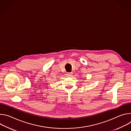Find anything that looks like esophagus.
<instances>
[{
  "instance_id": "1",
  "label": "esophagus",
  "mask_w": 131,
  "mask_h": 131,
  "mask_svg": "<svg viewBox=\"0 0 131 131\" xmlns=\"http://www.w3.org/2000/svg\"><path fill=\"white\" fill-rule=\"evenodd\" d=\"M67 75L68 76H71L72 75V72H68L67 73Z\"/></svg>"
}]
</instances>
